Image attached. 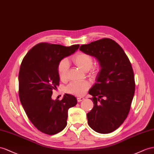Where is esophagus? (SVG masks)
<instances>
[{"instance_id": "esophagus-1", "label": "esophagus", "mask_w": 154, "mask_h": 154, "mask_svg": "<svg viewBox=\"0 0 154 154\" xmlns=\"http://www.w3.org/2000/svg\"><path fill=\"white\" fill-rule=\"evenodd\" d=\"M85 100V98L82 97H79L77 98V100L78 102H81V101H82V100Z\"/></svg>"}]
</instances>
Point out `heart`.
Masks as SVG:
<instances>
[{
	"label": "heart",
	"instance_id": "obj_1",
	"mask_svg": "<svg viewBox=\"0 0 154 154\" xmlns=\"http://www.w3.org/2000/svg\"><path fill=\"white\" fill-rule=\"evenodd\" d=\"M72 61L77 66L85 72L90 70L92 76L96 75L100 70V66L93 64L94 59L92 55L83 52H79L72 57ZM68 72V62L66 59H63L58 66V77L62 81H65ZM89 88L87 82H73L66 87V91L69 94L76 96L83 95L86 90Z\"/></svg>",
	"mask_w": 154,
	"mask_h": 154
}]
</instances>
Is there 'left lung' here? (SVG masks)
I'll use <instances>...</instances> for the list:
<instances>
[{"label":"left lung","instance_id":"obj_1","mask_svg":"<svg viewBox=\"0 0 154 154\" xmlns=\"http://www.w3.org/2000/svg\"><path fill=\"white\" fill-rule=\"evenodd\" d=\"M79 49L95 57L101 68L88 92L94 107L87 113L88 124L97 133H111L123 124L130 111L135 89L131 64L120 45L110 38L82 45Z\"/></svg>","mask_w":154,"mask_h":154}]
</instances>
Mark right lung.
I'll return each mask as SVG.
<instances>
[{"instance_id":"obj_1","label":"right lung","mask_w":154,"mask_h":154,"mask_svg":"<svg viewBox=\"0 0 154 154\" xmlns=\"http://www.w3.org/2000/svg\"><path fill=\"white\" fill-rule=\"evenodd\" d=\"M79 47L39 43L29 50L21 62L19 99L32 124L47 135H54L66 128L68 109L77 104L76 97L70 94H65L60 101L53 100L51 96L60 81L58 64Z\"/></svg>"}]
</instances>
